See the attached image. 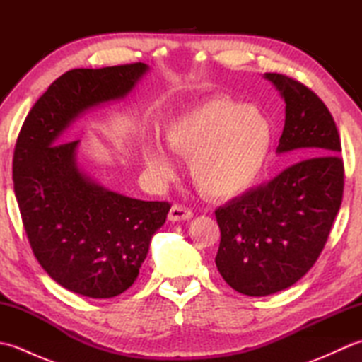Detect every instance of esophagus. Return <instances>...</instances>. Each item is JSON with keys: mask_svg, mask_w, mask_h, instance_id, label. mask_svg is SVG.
<instances>
[{"mask_svg": "<svg viewBox=\"0 0 362 362\" xmlns=\"http://www.w3.org/2000/svg\"><path fill=\"white\" fill-rule=\"evenodd\" d=\"M168 218H169V221H174V222L175 221H188L193 218V210L182 204H175L171 206V210H169Z\"/></svg>", "mask_w": 362, "mask_h": 362, "instance_id": "obj_1", "label": "esophagus"}]
</instances>
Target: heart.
Wrapping results in <instances>:
<instances>
[{"instance_id":"1","label":"heart","mask_w":362,"mask_h":362,"mask_svg":"<svg viewBox=\"0 0 362 362\" xmlns=\"http://www.w3.org/2000/svg\"><path fill=\"white\" fill-rule=\"evenodd\" d=\"M272 138L263 112L226 98L183 112L163 130L168 148L188 158L196 188L211 199H232L255 185L271 156ZM144 158L153 174H171V161L160 149H146Z\"/></svg>"}]
</instances>
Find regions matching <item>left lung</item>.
I'll return each mask as SVG.
<instances>
[{
  "label": "left lung",
  "mask_w": 362,
  "mask_h": 362,
  "mask_svg": "<svg viewBox=\"0 0 362 362\" xmlns=\"http://www.w3.org/2000/svg\"><path fill=\"white\" fill-rule=\"evenodd\" d=\"M264 79L286 103L276 152L296 149L302 160L214 211L218 271L235 291L252 297L286 289L310 271L344 194L341 138L324 101L286 74L266 73Z\"/></svg>",
  "instance_id": "1"
}]
</instances>
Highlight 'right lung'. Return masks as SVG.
Segmentation results:
<instances>
[{
	"label": "right lung",
	"instance_id": "obj_1",
	"mask_svg": "<svg viewBox=\"0 0 362 362\" xmlns=\"http://www.w3.org/2000/svg\"><path fill=\"white\" fill-rule=\"evenodd\" d=\"M146 71L141 62L66 71L38 98L15 143L13 191L30 249L76 294L110 298L132 286L171 209L96 185L76 163L79 140L62 138L82 112L124 98Z\"/></svg>",
	"mask_w": 362,
	"mask_h": 362
}]
</instances>
